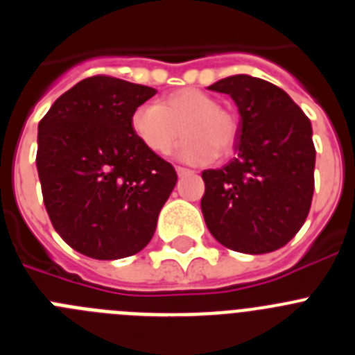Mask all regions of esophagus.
I'll list each match as a JSON object with an SVG mask.
<instances>
[{
	"mask_svg": "<svg viewBox=\"0 0 355 355\" xmlns=\"http://www.w3.org/2000/svg\"><path fill=\"white\" fill-rule=\"evenodd\" d=\"M175 172H178V175L192 174V171H188V168H184V167H175Z\"/></svg>",
	"mask_w": 355,
	"mask_h": 355,
	"instance_id": "obj_1",
	"label": "esophagus"
}]
</instances>
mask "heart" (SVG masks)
<instances>
[{"label": "heart", "mask_w": 355, "mask_h": 355, "mask_svg": "<svg viewBox=\"0 0 355 355\" xmlns=\"http://www.w3.org/2000/svg\"><path fill=\"white\" fill-rule=\"evenodd\" d=\"M178 126L184 135L178 156L202 165L225 155L236 140V121L197 89H180L163 97L159 105H140L131 114V130L153 155H167L178 140Z\"/></svg>", "instance_id": "heart-1"}]
</instances>
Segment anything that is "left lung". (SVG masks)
Segmentation results:
<instances>
[{"label": "left lung", "instance_id": "obj_1", "mask_svg": "<svg viewBox=\"0 0 355 355\" xmlns=\"http://www.w3.org/2000/svg\"><path fill=\"white\" fill-rule=\"evenodd\" d=\"M208 89L233 97L240 126L236 158L202 172L206 225L216 241L236 252L281 249L299 233L311 208V122L283 89L249 74L224 78Z\"/></svg>", "mask_w": 355, "mask_h": 355}]
</instances>
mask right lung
Instances as JSON below:
<instances>
[{"mask_svg": "<svg viewBox=\"0 0 355 355\" xmlns=\"http://www.w3.org/2000/svg\"><path fill=\"white\" fill-rule=\"evenodd\" d=\"M146 85L92 76L62 94L39 122L44 206L67 245L94 259L140 252L156 231L178 174L131 130Z\"/></svg>", "mask_w": 355, "mask_h": 355, "instance_id": "right-lung-1", "label": "right lung"}]
</instances>
